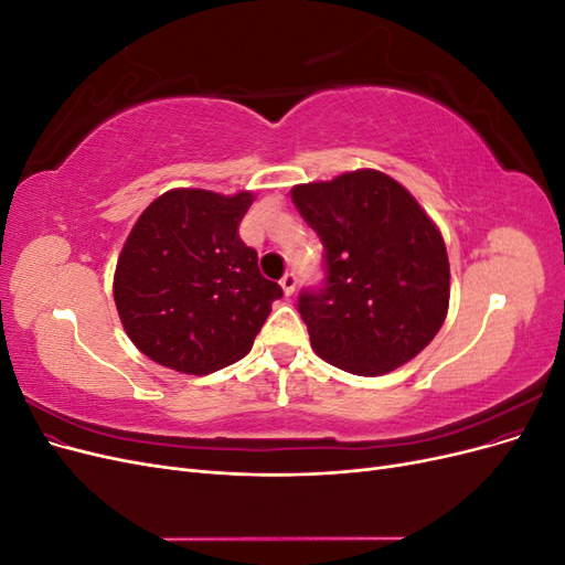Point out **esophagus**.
I'll return each instance as SVG.
<instances>
[{
	"label": "esophagus",
	"mask_w": 565,
	"mask_h": 565,
	"mask_svg": "<svg viewBox=\"0 0 565 565\" xmlns=\"http://www.w3.org/2000/svg\"><path fill=\"white\" fill-rule=\"evenodd\" d=\"M280 285H282V289H285V295L289 297V295H295V287H297V273L295 270H287L285 276L280 278Z\"/></svg>",
	"instance_id": "obj_1"
}]
</instances>
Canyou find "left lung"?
<instances>
[{"instance_id": "1", "label": "left lung", "mask_w": 565, "mask_h": 565, "mask_svg": "<svg viewBox=\"0 0 565 565\" xmlns=\"http://www.w3.org/2000/svg\"><path fill=\"white\" fill-rule=\"evenodd\" d=\"M322 243L324 278L297 309L330 365L377 377L438 334L450 301L446 243L417 200L374 169L292 188Z\"/></svg>"}]
</instances>
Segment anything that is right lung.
<instances>
[{
    "label": "right lung",
    "instance_id": "1",
    "mask_svg": "<svg viewBox=\"0 0 565 565\" xmlns=\"http://www.w3.org/2000/svg\"><path fill=\"white\" fill-rule=\"evenodd\" d=\"M254 195L200 188L167 191L136 221L115 270V303L129 339L150 361L210 374L249 353L282 297L241 241Z\"/></svg>",
    "mask_w": 565,
    "mask_h": 565
}]
</instances>
